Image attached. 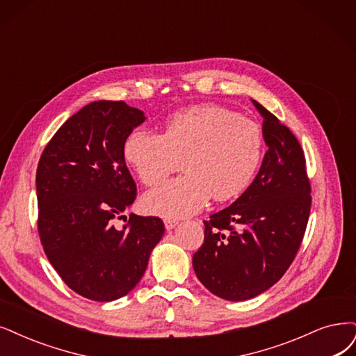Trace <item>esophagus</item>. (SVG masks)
<instances>
[{
    "label": "esophagus",
    "instance_id": "34e87169",
    "mask_svg": "<svg viewBox=\"0 0 356 356\" xmlns=\"http://www.w3.org/2000/svg\"><path fill=\"white\" fill-rule=\"evenodd\" d=\"M164 226H165L167 230H173V229L177 226V221H176V220L165 218V220H164Z\"/></svg>",
    "mask_w": 356,
    "mask_h": 356
}]
</instances>
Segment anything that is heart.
<instances>
[{"label":"heart","mask_w":356,"mask_h":356,"mask_svg":"<svg viewBox=\"0 0 356 356\" xmlns=\"http://www.w3.org/2000/svg\"><path fill=\"white\" fill-rule=\"evenodd\" d=\"M259 127L218 105H200L171 115L164 134L135 129L124 140V160L143 185H156L181 165L185 176L147 192L142 207L152 216L183 218L211 200L242 193L259 167Z\"/></svg>","instance_id":"1"}]
</instances>
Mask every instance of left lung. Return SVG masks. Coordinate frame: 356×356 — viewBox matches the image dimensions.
<instances>
[{"instance_id":"obj_1","label":"left lung","mask_w":356,"mask_h":356,"mask_svg":"<svg viewBox=\"0 0 356 356\" xmlns=\"http://www.w3.org/2000/svg\"><path fill=\"white\" fill-rule=\"evenodd\" d=\"M268 147L257 177L230 207L205 220L196 277L216 296L246 300L277 283L302 243L311 209L305 155L289 127L259 102Z\"/></svg>"}]
</instances>
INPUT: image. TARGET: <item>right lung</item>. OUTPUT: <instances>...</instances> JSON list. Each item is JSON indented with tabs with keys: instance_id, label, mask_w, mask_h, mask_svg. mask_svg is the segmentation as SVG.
Wrapping results in <instances>:
<instances>
[{
	"instance_id": "add662e5",
	"label": "right lung",
	"mask_w": 356,
	"mask_h": 356,
	"mask_svg": "<svg viewBox=\"0 0 356 356\" xmlns=\"http://www.w3.org/2000/svg\"><path fill=\"white\" fill-rule=\"evenodd\" d=\"M145 122L123 101H94L73 114L45 147L36 170L38 232L63 282L83 298L110 302L127 295L164 234L158 217L130 216L136 183L123 147Z\"/></svg>"
}]
</instances>
